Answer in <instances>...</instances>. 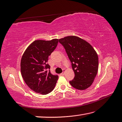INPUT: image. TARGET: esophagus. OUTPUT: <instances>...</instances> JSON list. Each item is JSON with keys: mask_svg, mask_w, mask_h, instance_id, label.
<instances>
[{"mask_svg": "<svg viewBox=\"0 0 122 122\" xmlns=\"http://www.w3.org/2000/svg\"><path fill=\"white\" fill-rule=\"evenodd\" d=\"M63 72H62V73H61V74H60V75H61V76H63V75H64V73H65V72H66V70L65 69H63Z\"/></svg>", "mask_w": 122, "mask_h": 122, "instance_id": "34e87169", "label": "esophagus"}]
</instances>
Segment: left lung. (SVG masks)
<instances>
[{
	"mask_svg": "<svg viewBox=\"0 0 122 122\" xmlns=\"http://www.w3.org/2000/svg\"><path fill=\"white\" fill-rule=\"evenodd\" d=\"M66 49L75 78L70 81L72 86L85 90L94 82L98 69V57L93 47L86 41L76 36H68L59 40Z\"/></svg>",
	"mask_w": 122,
	"mask_h": 122,
	"instance_id": "8db88e82",
	"label": "left lung"
}]
</instances>
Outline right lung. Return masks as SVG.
Returning <instances> with one entry per match:
<instances>
[{
    "label": "right lung",
    "instance_id": "right-lung-1",
    "mask_svg": "<svg viewBox=\"0 0 122 122\" xmlns=\"http://www.w3.org/2000/svg\"><path fill=\"white\" fill-rule=\"evenodd\" d=\"M58 39L35 40L24 52L20 61L21 75L26 85L34 92L46 95L54 89L59 77L46 69L48 57L56 49Z\"/></svg>",
    "mask_w": 122,
    "mask_h": 122
}]
</instances>
